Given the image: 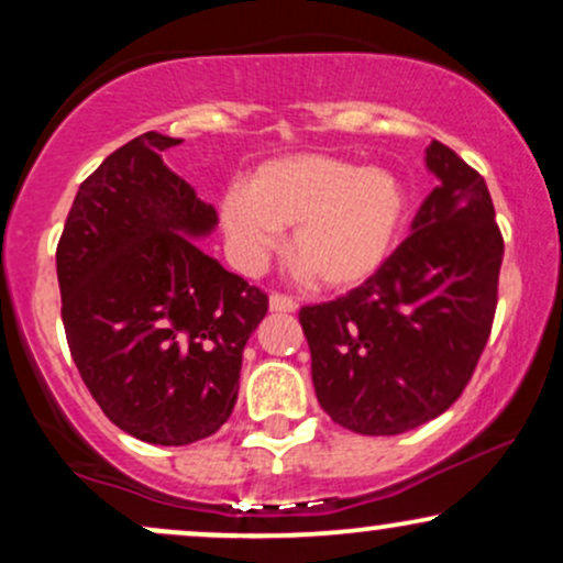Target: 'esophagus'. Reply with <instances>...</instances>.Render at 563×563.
I'll return each mask as SVG.
<instances>
[{
  "mask_svg": "<svg viewBox=\"0 0 563 563\" xmlns=\"http://www.w3.org/2000/svg\"><path fill=\"white\" fill-rule=\"evenodd\" d=\"M296 307H299V303L290 299V296H283V294L269 296V309H273V312L290 314V312H296Z\"/></svg>",
  "mask_w": 563,
  "mask_h": 563,
  "instance_id": "34e87169",
  "label": "esophagus"
}]
</instances>
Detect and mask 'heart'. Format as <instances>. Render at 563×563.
<instances>
[{
	"label": "heart",
	"instance_id": "obj_1",
	"mask_svg": "<svg viewBox=\"0 0 563 563\" xmlns=\"http://www.w3.org/2000/svg\"><path fill=\"white\" fill-rule=\"evenodd\" d=\"M222 228L245 273H260L294 228L290 256L328 288L357 286L389 260L405 222V190L376 166L299 153L264 164L224 192Z\"/></svg>",
	"mask_w": 563,
	"mask_h": 563
}]
</instances>
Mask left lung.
Instances as JSON below:
<instances>
[{
	"mask_svg": "<svg viewBox=\"0 0 563 563\" xmlns=\"http://www.w3.org/2000/svg\"><path fill=\"white\" fill-rule=\"evenodd\" d=\"M410 235L363 286L301 307L318 402L354 434L394 437L442 416L493 331L503 235L484 177L442 142Z\"/></svg>",
	"mask_w": 563,
	"mask_h": 563,
	"instance_id": "left-lung-1",
	"label": "left lung"
}]
</instances>
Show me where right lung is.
Segmentation results:
<instances>
[{"label": "right lung", "mask_w": 563, "mask_h": 563, "mask_svg": "<svg viewBox=\"0 0 563 563\" xmlns=\"http://www.w3.org/2000/svg\"><path fill=\"white\" fill-rule=\"evenodd\" d=\"M183 140L145 132L79 185L57 243L70 357L100 410L151 444H192L230 418L243 346L267 294L192 238L217 228L161 153Z\"/></svg>", "instance_id": "1"}]
</instances>
